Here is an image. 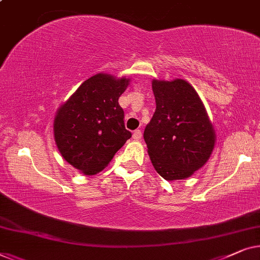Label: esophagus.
<instances>
[{
    "label": "esophagus",
    "mask_w": 260,
    "mask_h": 260,
    "mask_svg": "<svg viewBox=\"0 0 260 260\" xmlns=\"http://www.w3.org/2000/svg\"><path fill=\"white\" fill-rule=\"evenodd\" d=\"M141 136H143V134H141V131L140 129H136L133 132V139L134 140H140L141 139Z\"/></svg>",
    "instance_id": "34e87169"
}]
</instances>
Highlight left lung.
I'll return each instance as SVG.
<instances>
[{
	"instance_id": "obj_1",
	"label": "left lung",
	"mask_w": 260,
	"mask_h": 260,
	"mask_svg": "<svg viewBox=\"0 0 260 260\" xmlns=\"http://www.w3.org/2000/svg\"><path fill=\"white\" fill-rule=\"evenodd\" d=\"M152 90L157 107L144 132L152 165L166 181L185 179L213 153V123L196 90L184 79H153Z\"/></svg>"
}]
</instances>
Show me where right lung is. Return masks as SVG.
Returning <instances> with one entry per match:
<instances>
[{"mask_svg": "<svg viewBox=\"0 0 260 260\" xmlns=\"http://www.w3.org/2000/svg\"><path fill=\"white\" fill-rule=\"evenodd\" d=\"M129 78L98 74L82 83L57 110L54 140L61 157L84 175L102 171L132 137L119 98Z\"/></svg>", "mask_w": 260, "mask_h": 260, "instance_id": "1", "label": "right lung"}]
</instances>
